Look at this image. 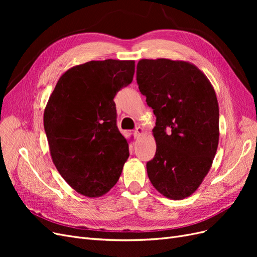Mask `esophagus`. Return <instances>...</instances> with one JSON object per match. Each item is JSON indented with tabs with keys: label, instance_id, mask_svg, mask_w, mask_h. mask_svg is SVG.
<instances>
[{
	"label": "esophagus",
	"instance_id": "obj_1",
	"mask_svg": "<svg viewBox=\"0 0 257 257\" xmlns=\"http://www.w3.org/2000/svg\"><path fill=\"white\" fill-rule=\"evenodd\" d=\"M144 132H145V130H144L143 127L138 126V127L135 130V132H134V135H135L136 138H138V137H141V136L144 134Z\"/></svg>",
	"mask_w": 257,
	"mask_h": 257
}]
</instances>
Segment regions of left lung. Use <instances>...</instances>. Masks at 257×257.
<instances>
[{"mask_svg":"<svg viewBox=\"0 0 257 257\" xmlns=\"http://www.w3.org/2000/svg\"><path fill=\"white\" fill-rule=\"evenodd\" d=\"M137 83L157 116V152L147 163L148 177L165 197H189L209 173L219 145L215 91L197 66L180 60H141Z\"/></svg>","mask_w":257,"mask_h":257,"instance_id":"left-lung-1","label":"left lung"}]
</instances>
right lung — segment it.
<instances>
[{"mask_svg":"<svg viewBox=\"0 0 257 257\" xmlns=\"http://www.w3.org/2000/svg\"><path fill=\"white\" fill-rule=\"evenodd\" d=\"M135 61H90L62 75L44 111L50 155L77 193L96 198L119 180L128 142L116 127L113 98L133 80Z\"/></svg>","mask_w":257,"mask_h":257,"instance_id":"add662e5","label":"right lung"}]
</instances>
